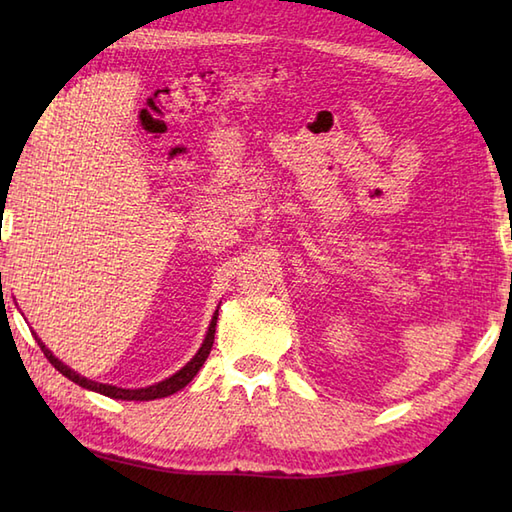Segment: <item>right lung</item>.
I'll list each match as a JSON object with an SVG mask.
<instances>
[{
  "label": "right lung",
  "instance_id": "right-lung-1",
  "mask_svg": "<svg viewBox=\"0 0 512 512\" xmlns=\"http://www.w3.org/2000/svg\"><path fill=\"white\" fill-rule=\"evenodd\" d=\"M215 325H217V312L213 314V321H211V325H209V332H206V339H204L202 347L198 350V354H195V356L191 358V361H189L187 365H184V367L180 369V372L173 374L171 378L162 380V383H158V385L145 387V389H121V387L94 383V380H88V378H83V376H79L76 372H72V369H70L68 365H63V363L59 361V358H54L52 352L48 350V347L37 339V334H35V339H37V343H39V347H41V352L46 354L48 361L54 365V369H59V372H61L65 378H70L72 383L81 385V387H85V389H92V391H96V394L116 398V400H156V398H165V396L176 394V391H180L182 387H187V385L191 383V380H193V376L200 372V367L204 365L206 358H209V352H211L213 341H215Z\"/></svg>",
  "mask_w": 512,
  "mask_h": 512
}]
</instances>
